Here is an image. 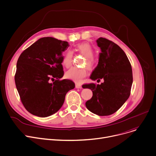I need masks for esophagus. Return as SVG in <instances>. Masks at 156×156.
<instances>
[{
	"instance_id": "1",
	"label": "esophagus",
	"mask_w": 156,
	"mask_h": 156,
	"mask_svg": "<svg viewBox=\"0 0 156 156\" xmlns=\"http://www.w3.org/2000/svg\"><path fill=\"white\" fill-rule=\"evenodd\" d=\"M76 87L77 89H80V88H82V86H81V84H80L79 83H76Z\"/></svg>"
}]
</instances>
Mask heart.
I'll return each instance as SVG.
<instances>
[{"mask_svg": "<svg viewBox=\"0 0 156 156\" xmlns=\"http://www.w3.org/2000/svg\"><path fill=\"white\" fill-rule=\"evenodd\" d=\"M74 51L80 53L86 57L85 65L89 68L90 69L93 66V55L94 50L92 46L87 42H83L77 44L74 49ZM73 56V53L70 51H67L63 55L62 64V66L67 68L69 67L72 63V58ZM87 74L86 69L84 68H76L72 67L68 70L66 73V77L77 82H79L82 80V78H84Z\"/></svg>", "mask_w": 156, "mask_h": 156, "instance_id": "heart-1", "label": "heart"}]
</instances>
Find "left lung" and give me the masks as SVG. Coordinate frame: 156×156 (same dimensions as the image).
Listing matches in <instances>:
<instances>
[{"label":"left lung","mask_w":156,"mask_h":156,"mask_svg":"<svg viewBox=\"0 0 156 156\" xmlns=\"http://www.w3.org/2000/svg\"><path fill=\"white\" fill-rule=\"evenodd\" d=\"M100 48L99 62L90 78L104 80L101 84H84L83 88L93 91V97L87 101L89 110L99 116L115 113L129 98L133 82L132 69L124 51L114 42L104 38L96 40Z\"/></svg>","instance_id":"1"}]
</instances>
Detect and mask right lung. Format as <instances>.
<instances>
[{"instance_id": "1", "label": "right lung", "mask_w": 156, "mask_h": 156, "mask_svg": "<svg viewBox=\"0 0 156 156\" xmlns=\"http://www.w3.org/2000/svg\"><path fill=\"white\" fill-rule=\"evenodd\" d=\"M67 41L52 37L39 39L23 51L17 60L15 83L26 110L33 115L47 117L62 106L74 82L60 80L64 74L62 53ZM57 78L52 83L50 80Z\"/></svg>"}]
</instances>
